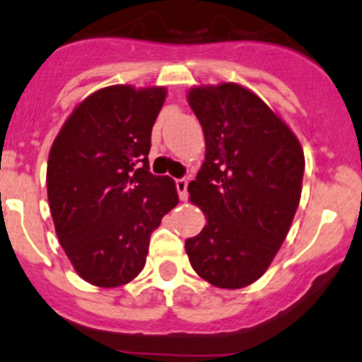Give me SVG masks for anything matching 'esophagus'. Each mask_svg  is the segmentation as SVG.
Listing matches in <instances>:
<instances>
[{
    "mask_svg": "<svg viewBox=\"0 0 362 362\" xmlns=\"http://www.w3.org/2000/svg\"><path fill=\"white\" fill-rule=\"evenodd\" d=\"M176 189H177V195H180L181 200L188 199V181L186 180H176Z\"/></svg>",
    "mask_w": 362,
    "mask_h": 362,
    "instance_id": "obj_1",
    "label": "esophagus"
}]
</instances>
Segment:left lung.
Wrapping results in <instances>:
<instances>
[{
    "mask_svg": "<svg viewBox=\"0 0 362 362\" xmlns=\"http://www.w3.org/2000/svg\"><path fill=\"white\" fill-rule=\"evenodd\" d=\"M188 102L206 139V162L188 192L207 223L186 239V253L211 285L243 288L266 273L287 238L301 199L303 148L243 86L193 88Z\"/></svg>",
    "mask_w": 362,
    "mask_h": 362,
    "instance_id": "obj_1",
    "label": "left lung"
}]
</instances>
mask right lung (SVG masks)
<instances>
[{"label": "right lung", "mask_w": 362, "mask_h": 362, "mask_svg": "<svg viewBox=\"0 0 362 362\" xmlns=\"http://www.w3.org/2000/svg\"><path fill=\"white\" fill-rule=\"evenodd\" d=\"M165 88L110 86L71 112L52 144L47 197L56 234L82 280H134L149 238L177 204L176 185L149 173L151 130Z\"/></svg>", "instance_id": "right-lung-1"}]
</instances>
